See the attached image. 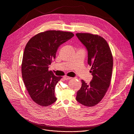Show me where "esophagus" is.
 Masks as SVG:
<instances>
[{
	"label": "esophagus",
	"mask_w": 134,
	"mask_h": 134,
	"mask_svg": "<svg viewBox=\"0 0 134 134\" xmlns=\"http://www.w3.org/2000/svg\"><path fill=\"white\" fill-rule=\"evenodd\" d=\"M63 78L65 80H69V79H71V77H68V76H65L63 77Z\"/></svg>",
	"instance_id": "34e87169"
}]
</instances>
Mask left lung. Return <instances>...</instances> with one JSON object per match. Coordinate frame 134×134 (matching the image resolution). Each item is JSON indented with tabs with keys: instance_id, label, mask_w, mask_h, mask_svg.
Listing matches in <instances>:
<instances>
[{
	"instance_id": "8db88e82",
	"label": "left lung",
	"mask_w": 134,
	"mask_h": 134,
	"mask_svg": "<svg viewBox=\"0 0 134 134\" xmlns=\"http://www.w3.org/2000/svg\"><path fill=\"white\" fill-rule=\"evenodd\" d=\"M79 40L88 51V64L91 66L92 81L87 84L81 80V87L77 92L76 100L81 104L93 107L103 98L109 87L113 58L106 40L98 35L77 33Z\"/></svg>"
}]
</instances>
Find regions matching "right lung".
Segmentation results:
<instances>
[{"mask_svg": "<svg viewBox=\"0 0 134 134\" xmlns=\"http://www.w3.org/2000/svg\"><path fill=\"white\" fill-rule=\"evenodd\" d=\"M74 36L71 32L47 30L32 37L25 48L21 73L32 100L45 107L55 103V87L62 77L48 70L60 45Z\"/></svg>", "mask_w": 134, "mask_h": 134, "instance_id": "1", "label": "right lung"}]
</instances>
